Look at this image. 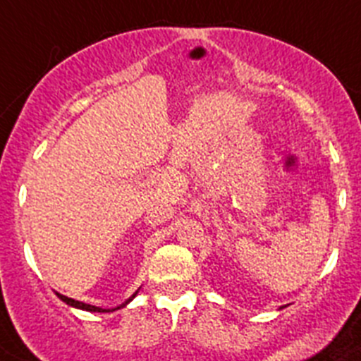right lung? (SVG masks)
I'll use <instances>...</instances> for the list:
<instances>
[{"label":"right lung","instance_id":"1","mask_svg":"<svg viewBox=\"0 0 361 361\" xmlns=\"http://www.w3.org/2000/svg\"><path fill=\"white\" fill-rule=\"evenodd\" d=\"M136 293H138V291H135V293L131 295V297L128 298V300L126 302H122V304H120V306H116V307H113V310H106V307H97V306H92V304H84V302H79V300H73V298H70V297H64V295H61V293H57V291H55V295H57V297L61 298V300L63 302H66L68 306H71V307H77V310H84V311H92V313H111V311H116V310H122V307H126L129 304V302L133 300V298L136 297Z\"/></svg>","mask_w":361,"mask_h":361}]
</instances>
